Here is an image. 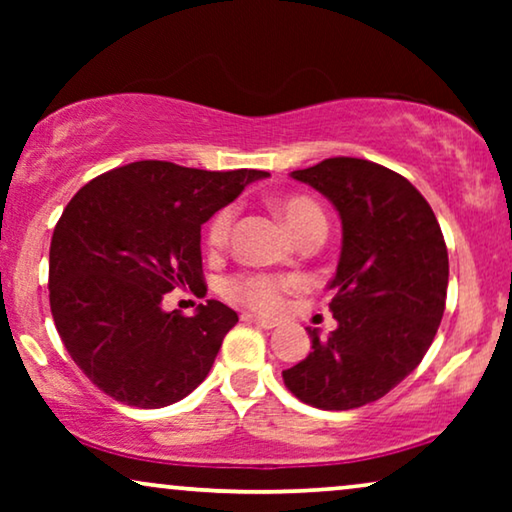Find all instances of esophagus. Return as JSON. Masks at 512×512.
<instances>
[{"label": "esophagus", "mask_w": 512, "mask_h": 512, "mask_svg": "<svg viewBox=\"0 0 512 512\" xmlns=\"http://www.w3.org/2000/svg\"><path fill=\"white\" fill-rule=\"evenodd\" d=\"M242 321H247V324H254V326H261V328H268V331H270V328L277 326V321L256 317V314H249V312L242 314Z\"/></svg>", "instance_id": "1"}]
</instances>
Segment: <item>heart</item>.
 <instances>
[{"mask_svg":"<svg viewBox=\"0 0 512 512\" xmlns=\"http://www.w3.org/2000/svg\"><path fill=\"white\" fill-rule=\"evenodd\" d=\"M275 212L284 226L300 237L310 233H326V216L321 212L317 202L305 198V195H286V198L275 200ZM235 223V209L223 207L212 216L207 226V247L212 251H221L230 242ZM296 286V279L265 275V272H240V275L226 279V296L235 303H240L249 310L275 314L282 310L284 293Z\"/></svg>","mask_w":512,"mask_h":512,"instance_id":"1","label":"heart"}]
</instances>
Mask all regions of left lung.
I'll return each instance as SVG.
<instances>
[{"label":"left lung","mask_w":512,"mask_h":512,"mask_svg":"<svg viewBox=\"0 0 512 512\" xmlns=\"http://www.w3.org/2000/svg\"><path fill=\"white\" fill-rule=\"evenodd\" d=\"M291 177L338 209L342 249L331 307L338 328L284 370V384L321 410H352L401 384L429 352L445 312L447 247L436 214L401 174L361 158H326Z\"/></svg>","instance_id":"obj_1"}]
</instances>
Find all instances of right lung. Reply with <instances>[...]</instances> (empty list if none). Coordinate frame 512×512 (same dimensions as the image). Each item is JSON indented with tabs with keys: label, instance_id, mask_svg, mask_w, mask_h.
<instances>
[{
	"label": "right lung",
	"instance_id": "1",
	"mask_svg": "<svg viewBox=\"0 0 512 512\" xmlns=\"http://www.w3.org/2000/svg\"><path fill=\"white\" fill-rule=\"evenodd\" d=\"M261 170L139 160L88 181L53 230L48 293L62 345L118 403L165 408L205 380L237 314L219 300L165 312L172 289L207 291L200 230Z\"/></svg>",
	"mask_w": 512,
	"mask_h": 512
}]
</instances>
